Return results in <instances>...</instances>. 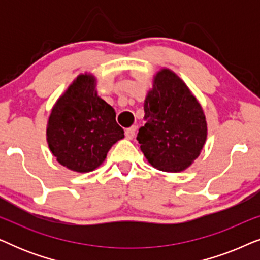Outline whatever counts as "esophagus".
Segmentation results:
<instances>
[{"mask_svg": "<svg viewBox=\"0 0 260 260\" xmlns=\"http://www.w3.org/2000/svg\"><path fill=\"white\" fill-rule=\"evenodd\" d=\"M135 134H136V126H130L125 130V137L127 140H133L135 137Z\"/></svg>", "mask_w": 260, "mask_h": 260, "instance_id": "obj_1", "label": "esophagus"}]
</instances>
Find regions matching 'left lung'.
<instances>
[{
  "instance_id": "obj_1",
  "label": "left lung",
  "mask_w": 260,
  "mask_h": 260,
  "mask_svg": "<svg viewBox=\"0 0 260 260\" xmlns=\"http://www.w3.org/2000/svg\"><path fill=\"white\" fill-rule=\"evenodd\" d=\"M144 126L137 141L149 163L163 172L188 168L200 154L207 124L200 104L172 71L156 74L144 101Z\"/></svg>"
}]
</instances>
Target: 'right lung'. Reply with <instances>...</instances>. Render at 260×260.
<instances>
[{
  "instance_id": "obj_1",
  "label": "right lung",
  "mask_w": 260,
  "mask_h": 260,
  "mask_svg": "<svg viewBox=\"0 0 260 260\" xmlns=\"http://www.w3.org/2000/svg\"><path fill=\"white\" fill-rule=\"evenodd\" d=\"M124 137L116 112L98 97L94 78L81 74L52 110L47 142L60 165L87 173L103 163L110 148Z\"/></svg>"
}]
</instances>
